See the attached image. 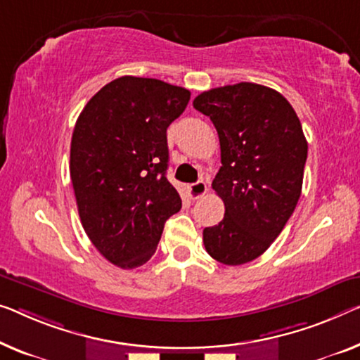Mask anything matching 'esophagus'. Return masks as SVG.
Wrapping results in <instances>:
<instances>
[{
  "label": "esophagus",
  "mask_w": 360,
  "mask_h": 360,
  "mask_svg": "<svg viewBox=\"0 0 360 360\" xmlns=\"http://www.w3.org/2000/svg\"><path fill=\"white\" fill-rule=\"evenodd\" d=\"M207 191H208L207 184L203 181H197V182H194V184L189 186V195H191V198H194V200L205 195Z\"/></svg>",
  "instance_id": "1"
}]
</instances>
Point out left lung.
I'll return each mask as SVG.
<instances>
[{
	"instance_id": "1",
	"label": "left lung",
	"mask_w": 360,
	"mask_h": 360,
	"mask_svg": "<svg viewBox=\"0 0 360 360\" xmlns=\"http://www.w3.org/2000/svg\"><path fill=\"white\" fill-rule=\"evenodd\" d=\"M192 105L210 117L221 148L212 187L224 218L203 229V244L219 264H248L270 248L297 205L307 160L302 126L280 92L252 82L202 92Z\"/></svg>"
}]
</instances>
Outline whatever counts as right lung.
<instances>
[{"instance_id":"right-lung-1","label":"right lung","mask_w":360,"mask_h":360,"mask_svg":"<svg viewBox=\"0 0 360 360\" xmlns=\"http://www.w3.org/2000/svg\"><path fill=\"white\" fill-rule=\"evenodd\" d=\"M189 90L122 76L84 106L72 132L71 181L82 226L112 265L131 270L155 254L166 219L181 210L166 179V129Z\"/></svg>"}]
</instances>
